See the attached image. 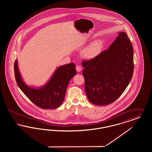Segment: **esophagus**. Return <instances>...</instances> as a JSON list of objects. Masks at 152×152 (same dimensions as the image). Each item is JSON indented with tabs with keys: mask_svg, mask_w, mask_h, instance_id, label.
I'll return each instance as SVG.
<instances>
[{
	"mask_svg": "<svg viewBox=\"0 0 152 152\" xmlns=\"http://www.w3.org/2000/svg\"><path fill=\"white\" fill-rule=\"evenodd\" d=\"M76 71H77V72H80V71H81V69H82V68H81V66L80 65H77V66H76Z\"/></svg>",
	"mask_w": 152,
	"mask_h": 152,
	"instance_id": "34e87169",
	"label": "esophagus"
}]
</instances>
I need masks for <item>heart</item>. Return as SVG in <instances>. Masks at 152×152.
I'll use <instances>...</instances> for the list:
<instances>
[{
    "mask_svg": "<svg viewBox=\"0 0 152 152\" xmlns=\"http://www.w3.org/2000/svg\"><path fill=\"white\" fill-rule=\"evenodd\" d=\"M103 42L100 39L96 40L82 51V55L87 58H93L98 56L102 50Z\"/></svg>",
    "mask_w": 152,
    "mask_h": 152,
    "instance_id": "obj_1",
    "label": "heart"
}]
</instances>
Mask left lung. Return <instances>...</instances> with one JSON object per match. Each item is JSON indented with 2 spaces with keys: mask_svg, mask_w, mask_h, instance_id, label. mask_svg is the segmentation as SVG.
Listing matches in <instances>:
<instances>
[{
  "mask_svg": "<svg viewBox=\"0 0 152 152\" xmlns=\"http://www.w3.org/2000/svg\"><path fill=\"white\" fill-rule=\"evenodd\" d=\"M82 65L89 101L96 105L116 101L128 87L133 73V49L126 34L120 32L108 50L83 61Z\"/></svg>",
  "mask_w": 152,
  "mask_h": 152,
  "instance_id": "1",
  "label": "left lung"
}]
</instances>
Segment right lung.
<instances>
[{"label":"right lung","instance_id":"add662e5","mask_svg":"<svg viewBox=\"0 0 152 152\" xmlns=\"http://www.w3.org/2000/svg\"><path fill=\"white\" fill-rule=\"evenodd\" d=\"M14 72L18 87L30 101L39 108L47 109L56 108L62 104L66 88L70 80L76 75V70L73 63L60 66L48 83L40 88L28 87L23 82L17 60L15 61Z\"/></svg>","mask_w":152,"mask_h":152}]
</instances>
